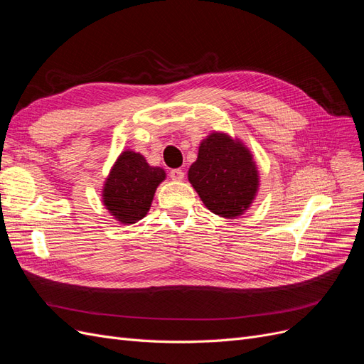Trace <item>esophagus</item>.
<instances>
[{"instance_id":"34e87169","label":"esophagus","mask_w":364,"mask_h":364,"mask_svg":"<svg viewBox=\"0 0 364 364\" xmlns=\"http://www.w3.org/2000/svg\"><path fill=\"white\" fill-rule=\"evenodd\" d=\"M170 178H171L173 181H182V179L185 178V173H183V170H181V168H173V170L170 171Z\"/></svg>"}]
</instances>
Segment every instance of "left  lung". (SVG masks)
I'll return each instance as SVG.
<instances>
[{"mask_svg": "<svg viewBox=\"0 0 364 364\" xmlns=\"http://www.w3.org/2000/svg\"><path fill=\"white\" fill-rule=\"evenodd\" d=\"M188 181L209 211L226 218L243 214L258 191V170L243 142L226 134L202 141Z\"/></svg>", "mask_w": 364, "mask_h": 364, "instance_id": "1", "label": "left lung"}]
</instances>
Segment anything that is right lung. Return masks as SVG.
Instances as JSON below:
<instances>
[{"label": "right lung", "mask_w": 364, "mask_h": 364, "mask_svg": "<svg viewBox=\"0 0 364 364\" xmlns=\"http://www.w3.org/2000/svg\"><path fill=\"white\" fill-rule=\"evenodd\" d=\"M165 179L161 167H151L146 158L132 150L119 155L103 188V203L118 222L136 223L149 213L158 185Z\"/></svg>", "instance_id": "1"}]
</instances>
